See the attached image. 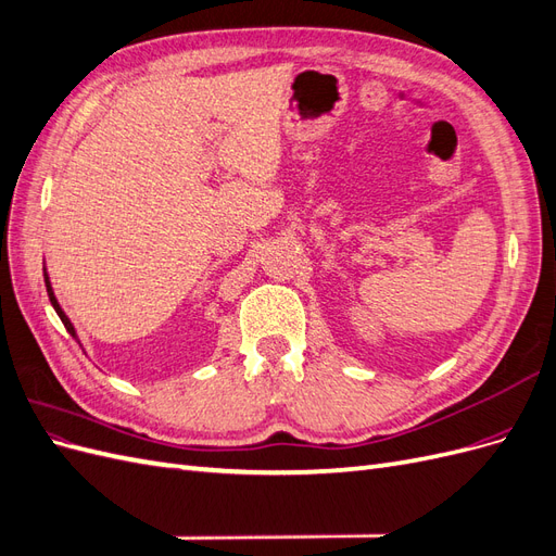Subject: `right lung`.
<instances>
[{
	"mask_svg": "<svg viewBox=\"0 0 556 556\" xmlns=\"http://www.w3.org/2000/svg\"><path fill=\"white\" fill-rule=\"evenodd\" d=\"M43 278H46V290H48V299H50V304H53L55 313L60 315V319H62V325H64V329H66V331H70V333L74 336V339H76V329H74V325L70 323V317H66V315H64V311L60 308V304H58V299H55V294H53V288H50V280H48V274H46Z\"/></svg>",
	"mask_w": 556,
	"mask_h": 556,
	"instance_id": "1",
	"label": "right lung"
}]
</instances>
